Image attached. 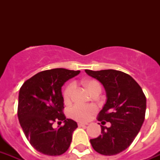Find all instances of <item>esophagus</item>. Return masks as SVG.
Masks as SVG:
<instances>
[{
	"label": "esophagus",
	"instance_id": "1",
	"mask_svg": "<svg viewBox=\"0 0 160 160\" xmlns=\"http://www.w3.org/2000/svg\"><path fill=\"white\" fill-rule=\"evenodd\" d=\"M87 125H88V124H85V123H81V122L78 123V126L79 127H86Z\"/></svg>",
	"mask_w": 160,
	"mask_h": 160
}]
</instances>
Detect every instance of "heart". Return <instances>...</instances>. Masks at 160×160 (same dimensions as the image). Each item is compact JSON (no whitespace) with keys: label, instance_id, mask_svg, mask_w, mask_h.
<instances>
[{"label":"heart","instance_id":"1","mask_svg":"<svg viewBox=\"0 0 160 160\" xmlns=\"http://www.w3.org/2000/svg\"><path fill=\"white\" fill-rule=\"evenodd\" d=\"M84 85L90 92V94L95 89H100V85L96 80H85L84 81ZM74 88H75L74 84H70L65 88L63 94V99L65 103H68L70 100ZM96 109H97L96 106L92 105H75L70 108L69 110V114L72 119L78 121H87L91 118L92 114L96 111Z\"/></svg>","mask_w":160,"mask_h":160}]
</instances>
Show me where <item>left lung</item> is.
<instances>
[{
  "label": "left lung",
  "instance_id": "1",
  "mask_svg": "<svg viewBox=\"0 0 160 160\" xmlns=\"http://www.w3.org/2000/svg\"><path fill=\"white\" fill-rule=\"evenodd\" d=\"M105 88L106 101L98 120L110 123L101 126V134L90 139L95 151L114 155L124 151L134 141L144 123L146 98L139 84L128 74L115 70H85Z\"/></svg>",
  "mask_w": 160,
  "mask_h": 160
}]
</instances>
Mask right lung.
<instances>
[{"mask_svg":"<svg viewBox=\"0 0 160 160\" xmlns=\"http://www.w3.org/2000/svg\"><path fill=\"white\" fill-rule=\"evenodd\" d=\"M80 70L56 68L37 73L19 91L18 119L26 137L35 149L46 155L64 154L70 145L77 123L63 114L62 86ZM54 122L64 125L54 129Z\"/></svg>","mask_w":160,"mask_h":160,"instance_id":"obj_1","label":"right lung"}]
</instances>
